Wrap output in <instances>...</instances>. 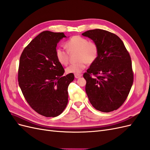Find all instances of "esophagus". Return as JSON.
I'll use <instances>...</instances> for the list:
<instances>
[{
  "label": "esophagus",
  "mask_w": 150,
  "mask_h": 150,
  "mask_svg": "<svg viewBox=\"0 0 150 150\" xmlns=\"http://www.w3.org/2000/svg\"><path fill=\"white\" fill-rule=\"evenodd\" d=\"M74 76H75V78H76V79H78V78H80V77H81V76H82V75H81V74H75L74 75Z\"/></svg>",
  "instance_id": "esophagus-1"
}]
</instances>
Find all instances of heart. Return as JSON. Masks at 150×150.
<instances>
[{
	"mask_svg": "<svg viewBox=\"0 0 150 150\" xmlns=\"http://www.w3.org/2000/svg\"><path fill=\"white\" fill-rule=\"evenodd\" d=\"M66 47L69 52H78L77 59L78 62L72 63L66 68L67 73L78 74L82 72L86 66V63L91 64L95 61L98 55L97 45L89 40L75 35L66 42ZM57 61L62 65H67L69 62V54L61 47H57L55 52Z\"/></svg>",
	"mask_w": 150,
	"mask_h": 150,
	"instance_id": "obj_1",
	"label": "heart"
}]
</instances>
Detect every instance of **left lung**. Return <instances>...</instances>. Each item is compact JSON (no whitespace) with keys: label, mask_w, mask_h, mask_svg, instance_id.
Listing matches in <instances>:
<instances>
[{"label":"left lung","mask_w":150,"mask_h":150,"mask_svg":"<svg viewBox=\"0 0 150 150\" xmlns=\"http://www.w3.org/2000/svg\"><path fill=\"white\" fill-rule=\"evenodd\" d=\"M82 35L98 47L96 59L83 75L89 100L101 112L116 110L125 101L133 83L129 54L121 39L110 32L97 29Z\"/></svg>","instance_id":"obj_1"}]
</instances>
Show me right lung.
Returning a JSON list of instances; mask_svg holds the SVG:
<instances>
[{"mask_svg":"<svg viewBox=\"0 0 150 150\" xmlns=\"http://www.w3.org/2000/svg\"><path fill=\"white\" fill-rule=\"evenodd\" d=\"M63 33L43 31L22 52L18 81L25 100L39 114L46 117L61 115L68 102L67 88L74 74L63 76L64 69L57 60V43Z\"/></svg>","mask_w":150,"mask_h":150,"instance_id":"1","label":"right lung"}]
</instances>
